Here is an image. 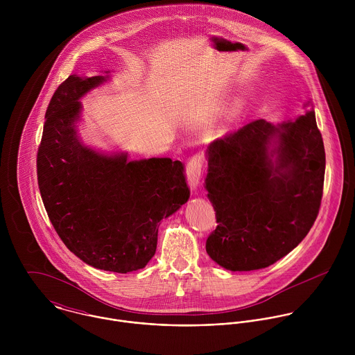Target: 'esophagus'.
Returning <instances> with one entry per match:
<instances>
[{
    "label": "esophagus",
    "instance_id": "1",
    "mask_svg": "<svg viewBox=\"0 0 355 355\" xmlns=\"http://www.w3.org/2000/svg\"><path fill=\"white\" fill-rule=\"evenodd\" d=\"M203 157L201 154H196L193 155L189 162H187V168H186V175H187V182L190 189L194 191L198 184H200V179H201V172H202Z\"/></svg>",
    "mask_w": 355,
    "mask_h": 355
}]
</instances>
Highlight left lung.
<instances>
[{"mask_svg": "<svg viewBox=\"0 0 355 355\" xmlns=\"http://www.w3.org/2000/svg\"><path fill=\"white\" fill-rule=\"evenodd\" d=\"M294 121L254 120L209 145L205 187L217 227L206 253L236 270L266 268L295 249L322 198L325 150L311 102Z\"/></svg>", "mask_w": 355, "mask_h": 355, "instance_id": "obj_1", "label": "left lung"}]
</instances>
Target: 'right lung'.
<instances>
[{
	"label": "right lung",
	"mask_w": 355,
	"mask_h": 355,
	"mask_svg": "<svg viewBox=\"0 0 355 355\" xmlns=\"http://www.w3.org/2000/svg\"><path fill=\"white\" fill-rule=\"evenodd\" d=\"M68 76L54 92L37 154L41 197L64 245L87 265L127 273L146 266L158 225L190 198L180 161H128L102 154L78 138L79 100L107 80Z\"/></svg>",
	"instance_id": "obj_1"
}]
</instances>
